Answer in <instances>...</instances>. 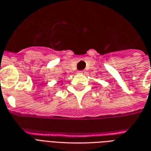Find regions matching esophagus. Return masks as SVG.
<instances>
[{"instance_id": "1", "label": "esophagus", "mask_w": 151, "mask_h": 151, "mask_svg": "<svg viewBox=\"0 0 151 151\" xmlns=\"http://www.w3.org/2000/svg\"><path fill=\"white\" fill-rule=\"evenodd\" d=\"M78 73H79V74H82V75H84V74L86 73V72H85V71H83V70H82V71H79Z\"/></svg>"}]
</instances>
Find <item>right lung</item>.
<instances>
[{
    "label": "right lung",
    "mask_w": 151,
    "mask_h": 151,
    "mask_svg": "<svg viewBox=\"0 0 151 151\" xmlns=\"http://www.w3.org/2000/svg\"><path fill=\"white\" fill-rule=\"evenodd\" d=\"M58 82H60V85H62L63 84V82H61V80H60V81H58ZM57 84H59V83H57Z\"/></svg>",
    "instance_id": "1"
}]
</instances>
